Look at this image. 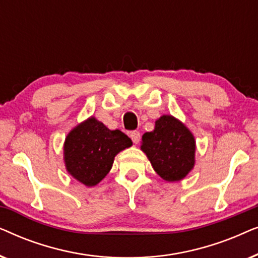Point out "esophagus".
<instances>
[{
    "label": "esophagus",
    "mask_w": 258,
    "mask_h": 258,
    "mask_svg": "<svg viewBox=\"0 0 258 258\" xmlns=\"http://www.w3.org/2000/svg\"><path fill=\"white\" fill-rule=\"evenodd\" d=\"M130 137H132L133 142L137 144L140 142V139H141V134L139 132H132L130 133Z\"/></svg>",
    "instance_id": "esophagus-1"
}]
</instances>
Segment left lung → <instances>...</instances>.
Segmentation results:
<instances>
[{
    "label": "left lung",
    "instance_id": "left-lung-1",
    "mask_svg": "<svg viewBox=\"0 0 258 258\" xmlns=\"http://www.w3.org/2000/svg\"><path fill=\"white\" fill-rule=\"evenodd\" d=\"M141 150L167 182L181 181L195 167V137L184 123L171 115H162L153 132L143 134Z\"/></svg>",
    "mask_w": 258,
    "mask_h": 258
}]
</instances>
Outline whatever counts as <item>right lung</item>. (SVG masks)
<instances>
[{
    "label": "right lung",
    "mask_w": 258,
    "mask_h": 258,
    "mask_svg": "<svg viewBox=\"0 0 258 258\" xmlns=\"http://www.w3.org/2000/svg\"><path fill=\"white\" fill-rule=\"evenodd\" d=\"M133 142L121 130H110L90 116L70 130L63 144L66 169L76 181L87 186L100 183L118 153Z\"/></svg>",
    "instance_id": "obj_1"
}]
</instances>
